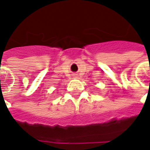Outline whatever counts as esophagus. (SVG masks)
Here are the masks:
<instances>
[{"label": "esophagus", "mask_w": 150, "mask_h": 150, "mask_svg": "<svg viewBox=\"0 0 150 150\" xmlns=\"http://www.w3.org/2000/svg\"><path fill=\"white\" fill-rule=\"evenodd\" d=\"M73 77H74V78H77V75H76V74L73 75Z\"/></svg>", "instance_id": "34e87169"}]
</instances>
